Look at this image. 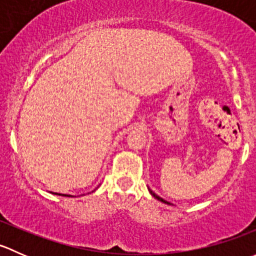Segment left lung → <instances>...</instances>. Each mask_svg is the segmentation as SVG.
<instances>
[{
  "label": "left lung",
  "instance_id": "8db88e82",
  "mask_svg": "<svg viewBox=\"0 0 256 256\" xmlns=\"http://www.w3.org/2000/svg\"><path fill=\"white\" fill-rule=\"evenodd\" d=\"M150 192H151V194H152V196H154V198H156V200H161V202H164V203H167V204H170V203H168V202H167V200H162V198H161V197H158V196H156V194H154V192H152V190H150Z\"/></svg>",
  "mask_w": 256,
  "mask_h": 256
}]
</instances>
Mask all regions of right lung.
Here are the masks:
<instances>
[{"instance_id": "obj_1", "label": "right lung", "mask_w": 256, "mask_h": 256, "mask_svg": "<svg viewBox=\"0 0 256 256\" xmlns=\"http://www.w3.org/2000/svg\"><path fill=\"white\" fill-rule=\"evenodd\" d=\"M59 196H66V194H59ZM66 197H69V196H66Z\"/></svg>"}]
</instances>
